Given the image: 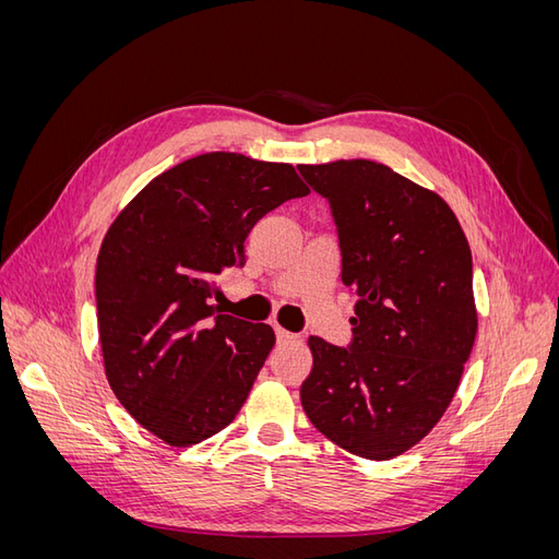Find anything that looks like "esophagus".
Returning <instances> with one entry per match:
<instances>
[{"instance_id": "1", "label": "esophagus", "mask_w": 559, "mask_h": 559, "mask_svg": "<svg viewBox=\"0 0 559 559\" xmlns=\"http://www.w3.org/2000/svg\"><path fill=\"white\" fill-rule=\"evenodd\" d=\"M273 329H275V335H277V341H280V343H284V341H294V333L284 331L280 324H273Z\"/></svg>"}]
</instances>
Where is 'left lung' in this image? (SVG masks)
<instances>
[{
  "label": "left lung",
  "mask_w": 559,
  "mask_h": 559,
  "mask_svg": "<svg viewBox=\"0 0 559 559\" xmlns=\"http://www.w3.org/2000/svg\"><path fill=\"white\" fill-rule=\"evenodd\" d=\"M298 173L329 202L341 280L359 296L347 347L308 341L302 411L343 450L392 460L436 427L464 373L478 331L471 249L441 195L382 163Z\"/></svg>",
  "instance_id": "8db88e82"
}]
</instances>
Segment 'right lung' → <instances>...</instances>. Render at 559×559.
I'll return each mask as SVG.
<instances>
[{"mask_svg":"<svg viewBox=\"0 0 559 559\" xmlns=\"http://www.w3.org/2000/svg\"><path fill=\"white\" fill-rule=\"evenodd\" d=\"M308 193L292 165L212 151L148 181L107 230L95 270L105 373L167 445L205 441L240 413L275 333L222 314L216 280L245 265L261 216Z\"/></svg>","mask_w":559,"mask_h":559,"instance_id":"add662e5","label":"right lung"}]
</instances>
